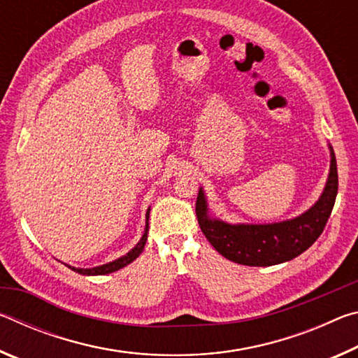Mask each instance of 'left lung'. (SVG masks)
Segmentation results:
<instances>
[{
    "instance_id": "obj_1",
    "label": "left lung",
    "mask_w": 358,
    "mask_h": 358,
    "mask_svg": "<svg viewBox=\"0 0 358 358\" xmlns=\"http://www.w3.org/2000/svg\"><path fill=\"white\" fill-rule=\"evenodd\" d=\"M330 173L319 201L294 220L273 224H229L208 216L202 187L199 189L196 215L199 226L215 250L240 265L270 266L287 262L305 252L320 234L331 215L338 194L336 157L330 147Z\"/></svg>"
}]
</instances>
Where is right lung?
I'll return each instance as SVG.
<instances>
[{
    "label": "right lung",
    "instance_id": "1",
    "mask_svg": "<svg viewBox=\"0 0 358 358\" xmlns=\"http://www.w3.org/2000/svg\"><path fill=\"white\" fill-rule=\"evenodd\" d=\"M148 217H150V210L147 211V222H145V232L142 235V238L138 243L132 248V250L124 254L123 257H120L117 260H113V262H108L104 265H99V266H93V268H76V266H71L68 265L71 270L77 271V273L80 275H88V276H94V275H107V273H113V271H117L120 268H123V266L129 265L132 260H136L138 257V254L143 251L145 243H147V237H148Z\"/></svg>",
    "mask_w": 358,
    "mask_h": 358
}]
</instances>
